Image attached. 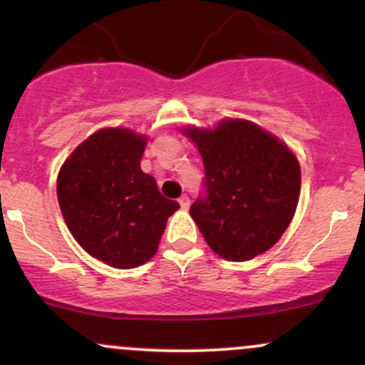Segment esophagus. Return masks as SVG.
<instances>
[{
	"label": "esophagus",
	"mask_w": 365,
	"mask_h": 365,
	"mask_svg": "<svg viewBox=\"0 0 365 365\" xmlns=\"http://www.w3.org/2000/svg\"><path fill=\"white\" fill-rule=\"evenodd\" d=\"M178 202H180V206H182L183 209H187L188 206H190V199H188V195H182V197H180Z\"/></svg>",
	"instance_id": "esophagus-1"
}]
</instances>
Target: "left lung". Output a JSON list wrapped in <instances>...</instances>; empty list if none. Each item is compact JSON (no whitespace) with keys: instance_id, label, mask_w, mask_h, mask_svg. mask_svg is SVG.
I'll use <instances>...</instances> for the list:
<instances>
[{"instance_id":"left-lung-1","label":"left lung","mask_w":365,"mask_h":365,"mask_svg":"<svg viewBox=\"0 0 365 365\" xmlns=\"http://www.w3.org/2000/svg\"><path fill=\"white\" fill-rule=\"evenodd\" d=\"M204 161L190 216L226 261H249L282 238L295 215L300 166L287 145L245 120L188 130Z\"/></svg>"}]
</instances>
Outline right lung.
I'll return each instance as SVG.
<instances>
[{
  "label": "right lung",
  "instance_id": "1",
  "mask_svg": "<svg viewBox=\"0 0 365 365\" xmlns=\"http://www.w3.org/2000/svg\"><path fill=\"white\" fill-rule=\"evenodd\" d=\"M145 137L99 130L70 154L58 175V202L75 240L92 257L128 269L158 250L168 217L180 207L140 170Z\"/></svg>",
  "mask_w": 365,
  "mask_h": 365
}]
</instances>
